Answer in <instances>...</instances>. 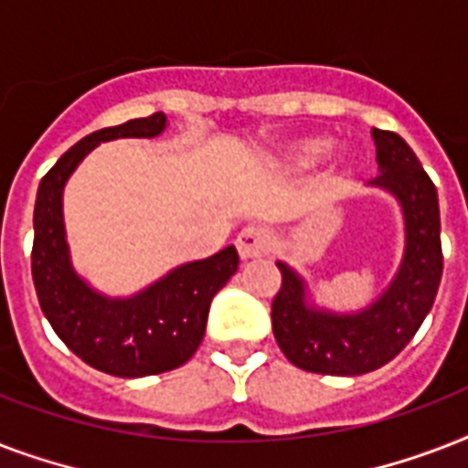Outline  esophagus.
Segmentation results:
<instances>
[{"instance_id": "34e87169", "label": "esophagus", "mask_w": 468, "mask_h": 468, "mask_svg": "<svg viewBox=\"0 0 468 468\" xmlns=\"http://www.w3.org/2000/svg\"><path fill=\"white\" fill-rule=\"evenodd\" d=\"M235 245H238V252H240L242 260H260L274 245V235L262 226H248L242 228Z\"/></svg>"}]
</instances>
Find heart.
I'll return each instance as SVG.
<instances>
[{
    "label": "heart",
    "instance_id": "b5f03b06",
    "mask_svg": "<svg viewBox=\"0 0 468 468\" xmlns=\"http://www.w3.org/2000/svg\"><path fill=\"white\" fill-rule=\"evenodd\" d=\"M327 150H330V141H327V138H308V141L293 145L292 155L289 157H292L296 165H313V162H318L320 157L325 155Z\"/></svg>",
    "mask_w": 468,
    "mask_h": 468
}]
</instances>
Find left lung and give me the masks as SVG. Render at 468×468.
Listing matches in <instances>:
<instances>
[{
    "mask_svg": "<svg viewBox=\"0 0 468 468\" xmlns=\"http://www.w3.org/2000/svg\"><path fill=\"white\" fill-rule=\"evenodd\" d=\"M381 175L371 186L391 191L406 220V252L381 296L359 313L308 306L306 284L284 262L282 289L271 301V330L293 367L327 377H356L384 367L413 340L435 303L442 279L437 189L420 160L393 131L371 128Z\"/></svg>",
    "mask_w": 468,
    "mask_h": 468,
    "instance_id": "8db88e82",
    "label": "left lung"
}]
</instances>
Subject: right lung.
Masks as SVG:
<instances>
[{"label":"right lung","mask_w":468,"mask_h":468,"mask_svg":"<svg viewBox=\"0 0 468 468\" xmlns=\"http://www.w3.org/2000/svg\"><path fill=\"white\" fill-rule=\"evenodd\" d=\"M165 113L101 128L72 145L38 184L33 208L31 274L40 311L55 335L82 362L112 377L138 378L189 362L206 333L213 296L238 271V250L228 245L208 260L176 267L131 299H109L77 277L62 223L68 176L99 143L113 138H155Z\"/></svg>","instance_id":"right-lung-1"}]
</instances>
